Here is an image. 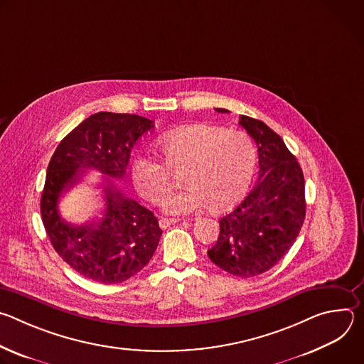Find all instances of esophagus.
Returning a JSON list of instances; mask_svg holds the SVG:
<instances>
[{
    "label": "esophagus",
    "mask_w": 364,
    "mask_h": 364,
    "mask_svg": "<svg viewBox=\"0 0 364 364\" xmlns=\"http://www.w3.org/2000/svg\"><path fill=\"white\" fill-rule=\"evenodd\" d=\"M177 222H178V219L161 218V219H160V228H161V229H167L168 226H171V225H174V223H177Z\"/></svg>",
    "instance_id": "esophagus-1"
}]
</instances>
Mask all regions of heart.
<instances>
[{
  "mask_svg": "<svg viewBox=\"0 0 364 364\" xmlns=\"http://www.w3.org/2000/svg\"><path fill=\"white\" fill-rule=\"evenodd\" d=\"M163 164L149 155H138L131 177L139 194L159 203L170 187V173L178 174L183 188L166 197L163 207L170 215L193 213L203 205L222 213L236 205L247 193L255 168L256 148L237 131L196 124L173 129L157 139Z\"/></svg>",
  "mask_w": 364,
  "mask_h": 364,
  "instance_id": "1",
  "label": "heart"
}]
</instances>
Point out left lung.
I'll return each mask as SVG.
<instances>
[{"label":"left lung","instance_id":"left-lung-1","mask_svg":"<svg viewBox=\"0 0 364 364\" xmlns=\"http://www.w3.org/2000/svg\"><path fill=\"white\" fill-rule=\"evenodd\" d=\"M239 124L257 146V184L219 220L220 235L207 255L223 271L252 278L275 267L294 245L305 219V184L296 159L275 131L246 115Z\"/></svg>","mask_w":364,"mask_h":364}]
</instances>
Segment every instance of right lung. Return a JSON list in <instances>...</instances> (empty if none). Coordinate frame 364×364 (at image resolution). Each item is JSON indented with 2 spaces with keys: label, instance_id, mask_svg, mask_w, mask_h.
I'll list each match as a JSON object with an SVG mask.
<instances>
[{
  "label": "right lung",
  "instance_id": "1",
  "mask_svg": "<svg viewBox=\"0 0 364 364\" xmlns=\"http://www.w3.org/2000/svg\"><path fill=\"white\" fill-rule=\"evenodd\" d=\"M152 128L144 117L97 112L60 141L48 163L40 201L44 229L63 261L87 279L124 282L149 262L159 246L163 230L157 218L111 181L124 178L131 149ZM87 168L110 177L104 185V218L75 227L61 219L58 198Z\"/></svg>",
  "mask_w": 364,
  "mask_h": 364
}]
</instances>
